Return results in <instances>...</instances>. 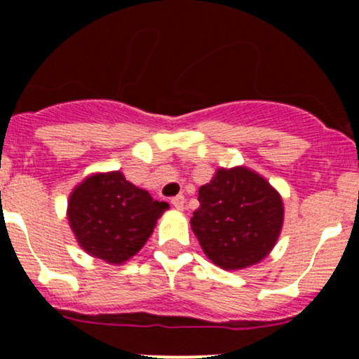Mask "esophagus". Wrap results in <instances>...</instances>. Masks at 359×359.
Returning <instances> with one entry per match:
<instances>
[{"label":"esophagus","mask_w":359,"mask_h":359,"mask_svg":"<svg viewBox=\"0 0 359 359\" xmlns=\"http://www.w3.org/2000/svg\"><path fill=\"white\" fill-rule=\"evenodd\" d=\"M172 205L175 206L177 210H184V206H186V198H184L182 194H179V196H173Z\"/></svg>","instance_id":"obj_1"}]
</instances>
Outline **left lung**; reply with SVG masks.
Returning a JSON list of instances; mask_svg holds the SVG:
<instances>
[{
  "label": "left lung",
  "mask_w": 359,
  "mask_h": 359,
  "mask_svg": "<svg viewBox=\"0 0 359 359\" xmlns=\"http://www.w3.org/2000/svg\"><path fill=\"white\" fill-rule=\"evenodd\" d=\"M191 227L205 255L226 271L266 259L283 226V201L264 177L247 166L219 168L198 191Z\"/></svg>",
  "instance_id": "left-lung-1"
}]
</instances>
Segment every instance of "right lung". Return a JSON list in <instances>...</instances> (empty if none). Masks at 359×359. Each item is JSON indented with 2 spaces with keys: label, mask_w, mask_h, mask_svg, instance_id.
<instances>
[{
  "label": "right lung",
  "mask_w": 359,
  "mask_h": 359,
  "mask_svg": "<svg viewBox=\"0 0 359 359\" xmlns=\"http://www.w3.org/2000/svg\"><path fill=\"white\" fill-rule=\"evenodd\" d=\"M168 208V203L153 200L116 170L93 173L72 189L67 220L88 255L119 266L146 245Z\"/></svg>",
  "instance_id": "1"
}]
</instances>
